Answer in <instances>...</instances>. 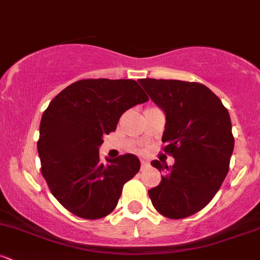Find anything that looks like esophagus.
<instances>
[{"mask_svg":"<svg viewBox=\"0 0 260 260\" xmlns=\"http://www.w3.org/2000/svg\"><path fill=\"white\" fill-rule=\"evenodd\" d=\"M140 165H142V169H145V168H148V166H149V164L147 162V161L142 160V161H140Z\"/></svg>","mask_w":260,"mask_h":260,"instance_id":"esophagus-1","label":"esophagus"}]
</instances>
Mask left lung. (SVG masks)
Wrapping results in <instances>:
<instances>
[{
    "label": "left lung",
    "mask_w": 260,
    "mask_h": 260,
    "mask_svg": "<svg viewBox=\"0 0 260 260\" xmlns=\"http://www.w3.org/2000/svg\"><path fill=\"white\" fill-rule=\"evenodd\" d=\"M138 82L166 113L162 150L175 159L172 166L151 161L164 176L149 197L161 215L184 219L207 207L228 175L235 145L231 118L221 100L201 83Z\"/></svg>",
    "instance_id": "left-lung-1"
}]
</instances>
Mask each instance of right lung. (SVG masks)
Masks as SVG:
<instances>
[{"mask_svg":"<svg viewBox=\"0 0 260 260\" xmlns=\"http://www.w3.org/2000/svg\"><path fill=\"white\" fill-rule=\"evenodd\" d=\"M149 98L132 79H82L51 100L40 122L41 174L57 201L86 220L115 210L124 183L140 169L138 157L100 161L103 136L116 131L122 113Z\"/></svg>","mask_w":260,"mask_h":260,"instance_id":"obj_1","label":"right lung"}]
</instances>
